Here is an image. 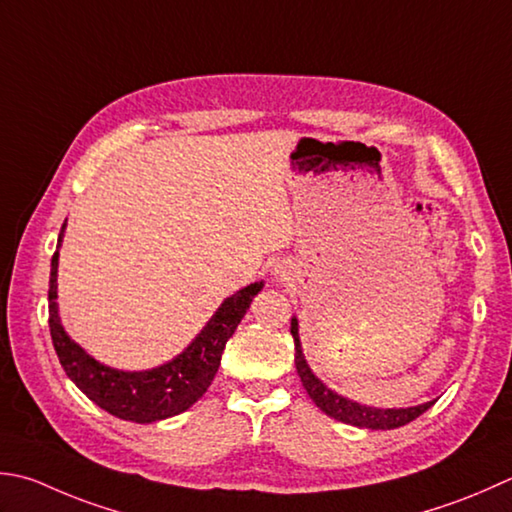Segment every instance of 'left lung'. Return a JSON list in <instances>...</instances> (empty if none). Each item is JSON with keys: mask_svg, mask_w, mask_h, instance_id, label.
I'll use <instances>...</instances> for the list:
<instances>
[{"mask_svg": "<svg viewBox=\"0 0 512 512\" xmlns=\"http://www.w3.org/2000/svg\"><path fill=\"white\" fill-rule=\"evenodd\" d=\"M290 335L295 339V366L297 375L302 379L308 397L313 399L319 410H324L328 417L337 419V422H344L357 428H373V430H390L399 428L408 422H413L422 413L433 406L435 402H426L422 406L413 408H370L362 406L357 402H350V399L333 393V390L326 388L319 379L313 375V370L308 368L306 359L302 355V344H299V333H297V319H290Z\"/></svg>", "mask_w": 512, "mask_h": 512, "instance_id": "8db88e82", "label": "left lung"}]
</instances>
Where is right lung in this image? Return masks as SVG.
<instances>
[{"instance_id": "add662e5", "label": "right lung", "mask_w": 512, "mask_h": 512, "mask_svg": "<svg viewBox=\"0 0 512 512\" xmlns=\"http://www.w3.org/2000/svg\"><path fill=\"white\" fill-rule=\"evenodd\" d=\"M64 228L59 233L57 246L62 244ZM57 257L55 250L50 259V282H48V326L53 337L55 353L66 375L73 379L75 386L95 402L106 413L115 415L126 422L150 424L159 419L184 413L208 390L210 382L222 362L224 346L233 337L237 324L242 322L253 297L262 290V282L250 284L237 290L233 297L217 308L213 319L195 337L182 355L144 373H124V370L108 368L90 357L84 348H79L57 315Z\"/></svg>"}]
</instances>
